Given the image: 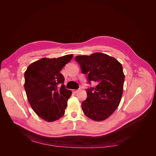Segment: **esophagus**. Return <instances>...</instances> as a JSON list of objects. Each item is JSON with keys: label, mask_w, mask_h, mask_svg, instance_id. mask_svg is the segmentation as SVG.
I'll return each instance as SVG.
<instances>
[{"label": "esophagus", "mask_w": 156, "mask_h": 156, "mask_svg": "<svg viewBox=\"0 0 156 156\" xmlns=\"http://www.w3.org/2000/svg\"><path fill=\"white\" fill-rule=\"evenodd\" d=\"M78 91H79L78 90H73V91H72V92H73V93H75V94H76Z\"/></svg>", "instance_id": "34e87169"}]
</instances>
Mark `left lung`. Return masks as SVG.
<instances>
[{
    "instance_id": "left-lung-1",
    "label": "left lung",
    "mask_w": 156,
    "mask_h": 156,
    "mask_svg": "<svg viewBox=\"0 0 156 156\" xmlns=\"http://www.w3.org/2000/svg\"><path fill=\"white\" fill-rule=\"evenodd\" d=\"M75 60L82 73L88 74V83L98 84L86 90L87 98L81 103L84 115L95 121L107 119L119 107L122 98L125 78L122 64L101 53L76 56Z\"/></svg>"
}]
</instances>
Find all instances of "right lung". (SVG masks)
<instances>
[{"label":"right lung","instance_id":"obj_1","mask_svg":"<svg viewBox=\"0 0 156 156\" xmlns=\"http://www.w3.org/2000/svg\"><path fill=\"white\" fill-rule=\"evenodd\" d=\"M73 58H43L32 63L25 72V89L31 107L41 119L53 122L63 116L72 91L64 85L60 71Z\"/></svg>","mask_w":156,"mask_h":156}]
</instances>
